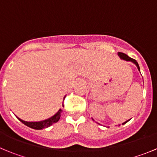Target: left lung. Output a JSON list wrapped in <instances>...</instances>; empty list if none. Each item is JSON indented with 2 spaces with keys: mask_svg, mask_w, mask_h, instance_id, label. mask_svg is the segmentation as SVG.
Returning <instances> with one entry per match:
<instances>
[{
  "mask_svg": "<svg viewBox=\"0 0 157 157\" xmlns=\"http://www.w3.org/2000/svg\"><path fill=\"white\" fill-rule=\"evenodd\" d=\"M118 56L120 57V58H121V59L125 60V61H131V62H133V63H134V64H135L136 66H137V69H138V71H140V67H139V65H138V63L137 62V61H136V60L133 59V58H130V57H128V55H126V54H124V53H122V52H118ZM128 121H130V119H129V120H128V121H126L125 122H124V123H123L122 124H126V123H127Z\"/></svg>",
  "mask_w": 157,
  "mask_h": 157,
  "instance_id": "left-lung-1",
  "label": "left lung"
}]
</instances>
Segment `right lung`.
Listing matches in <instances>:
<instances>
[{"label":"right lung","mask_w":157,"mask_h":157,"mask_svg":"<svg viewBox=\"0 0 157 157\" xmlns=\"http://www.w3.org/2000/svg\"><path fill=\"white\" fill-rule=\"evenodd\" d=\"M64 98H65V96H64ZM61 112H62V110H61V109H59V110H58V112H57L55 115H53L52 117H51V118H49L46 120H44V121H37V122H34V121H23V120L20 119V118H18V117H17V118H18V119L20 120L22 123H23L25 125L28 126V127L33 128V129L41 130V129H43V128H48V127H49V126H51V125H52L53 124H55V123L58 122V120L60 119V117H61Z\"/></svg>","instance_id":"add662e5"}]
</instances>
